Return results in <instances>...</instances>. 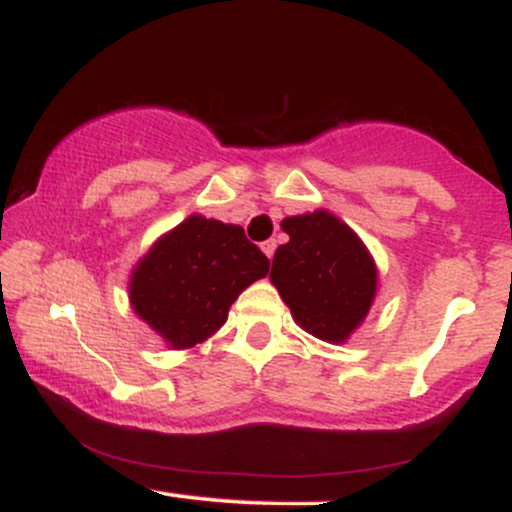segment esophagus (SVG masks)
Instances as JSON below:
<instances>
[{
    "instance_id": "34e87169",
    "label": "esophagus",
    "mask_w": 512,
    "mask_h": 512,
    "mask_svg": "<svg viewBox=\"0 0 512 512\" xmlns=\"http://www.w3.org/2000/svg\"><path fill=\"white\" fill-rule=\"evenodd\" d=\"M274 250H276V240H274V238L264 240V243H262V252L269 257V260H272V257H274Z\"/></svg>"
}]
</instances>
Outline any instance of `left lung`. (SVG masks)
<instances>
[{
	"label": "left lung",
	"mask_w": 512,
	"mask_h": 512,
	"mask_svg": "<svg viewBox=\"0 0 512 512\" xmlns=\"http://www.w3.org/2000/svg\"><path fill=\"white\" fill-rule=\"evenodd\" d=\"M289 243L274 252L269 281L298 327L330 344H344L370 313L378 267L363 240L327 209L286 216Z\"/></svg>",
	"instance_id": "8db88e82"
}]
</instances>
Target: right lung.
Here are the masks:
<instances>
[{
    "label": "right lung",
    "mask_w": 512,
    "mask_h": 512,
    "mask_svg": "<svg viewBox=\"0 0 512 512\" xmlns=\"http://www.w3.org/2000/svg\"><path fill=\"white\" fill-rule=\"evenodd\" d=\"M269 260L236 223L187 216L146 250L127 281L129 305L170 349L207 342Z\"/></svg>",
    "instance_id": "1"
}]
</instances>
